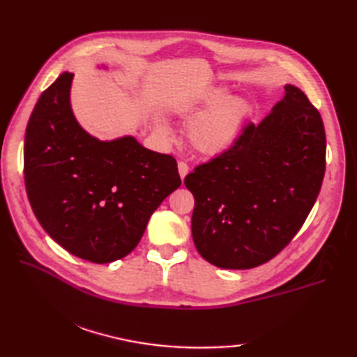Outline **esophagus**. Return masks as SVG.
Instances as JSON below:
<instances>
[{"label": "esophagus", "mask_w": 357, "mask_h": 357, "mask_svg": "<svg viewBox=\"0 0 357 357\" xmlns=\"http://www.w3.org/2000/svg\"><path fill=\"white\" fill-rule=\"evenodd\" d=\"M178 172H179L181 179H184L187 176V173H188V165L185 162H183V161H179L178 162Z\"/></svg>", "instance_id": "1"}]
</instances>
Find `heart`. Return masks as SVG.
I'll use <instances>...</instances> for the list:
<instances>
[{
  "instance_id": "b5f03b06",
  "label": "heart",
  "mask_w": 357,
  "mask_h": 357,
  "mask_svg": "<svg viewBox=\"0 0 357 357\" xmlns=\"http://www.w3.org/2000/svg\"><path fill=\"white\" fill-rule=\"evenodd\" d=\"M181 118L191 119L187 136L192 147L202 155H218L230 149L242 133L252 113V105L244 96H229V89L210 87L178 109ZM159 132L169 135L165 121L158 123Z\"/></svg>"
}]
</instances>
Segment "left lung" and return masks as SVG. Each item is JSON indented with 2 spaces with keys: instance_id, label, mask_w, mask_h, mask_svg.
Here are the masks:
<instances>
[{
  "instance_id": "1",
  "label": "left lung",
  "mask_w": 357,
  "mask_h": 357,
  "mask_svg": "<svg viewBox=\"0 0 357 357\" xmlns=\"http://www.w3.org/2000/svg\"><path fill=\"white\" fill-rule=\"evenodd\" d=\"M285 95L259 126L248 124L224 153L187 174L192 236L219 268H253L275 257L313 208L325 173L324 123L305 93Z\"/></svg>"
}]
</instances>
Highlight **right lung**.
Segmentation results:
<instances>
[{
	"mask_svg": "<svg viewBox=\"0 0 357 357\" xmlns=\"http://www.w3.org/2000/svg\"><path fill=\"white\" fill-rule=\"evenodd\" d=\"M73 73L44 90L24 139L29 202L45 233L67 252L95 264L127 256L151 213L181 185L174 158L132 135L101 141L73 115Z\"/></svg>",
	"mask_w": 357,
	"mask_h": 357,
	"instance_id": "obj_1",
	"label": "right lung"
}]
</instances>
